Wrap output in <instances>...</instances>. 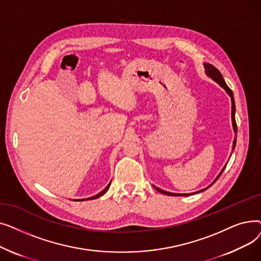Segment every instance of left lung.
<instances>
[{"instance_id":"8db88e82","label":"left lung","mask_w":261,"mask_h":261,"mask_svg":"<svg viewBox=\"0 0 261 261\" xmlns=\"http://www.w3.org/2000/svg\"><path fill=\"white\" fill-rule=\"evenodd\" d=\"M204 67H205V73H206V75L207 76H210L212 79H214L217 84L219 85V86H221L225 91H226V93L230 96V99H231V122H232V128H234V131H235V133H236V136H237V123H236V119H235V111H236V108H235V100H234V95H232V92H231V90L227 87V85L225 84V81H224V79H223V77H222V75H221V73L219 72V70L217 67H215L213 64H210V63H204ZM235 146H236V138H235V140H234V144H232V149H235ZM225 167H226V165L222 168V170L220 171V173H219V175L216 177L215 179V181L210 185V186H207L206 188H204V189H201V190H199V191H197V194L198 193H202V191H204L205 189H207V188H210L218 179H219V176H220L221 174H222V172L224 171V169H225ZM154 188L158 190V191H160L161 194H163V195H167V196H174V197H184V196H190V195H194V194H173V193H168V191H165V190H162V189H160V188H158V187H155L154 186Z\"/></svg>"}]
</instances>
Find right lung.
<instances>
[{
	"label": "right lung",
	"mask_w": 261,
	"mask_h": 261,
	"mask_svg": "<svg viewBox=\"0 0 261 261\" xmlns=\"http://www.w3.org/2000/svg\"><path fill=\"white\" fill-rule=\"evenodd\" d=\"M110 184H111V182H110L109 184H108V186L102 190V191H100L99 194H97L96 196H94V197H91V198H87V199H81V200H75V201H85V200H93V199H97V198H99V197H101L102 195H105V193L106 191L109 189V187H110Z\"/></svg>",
	"instance_id": "obj_1"
}]
</instances>
